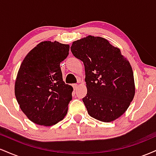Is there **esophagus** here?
<instances>
[{
    "label": "esophagus",
    "instance_id": "esophagus-1",
    "mask_svg": "<svg viewBox=\"0 0 156 156\" xmlns=\"http://www.w3.org/2000/svg\"><path fill=\"white\" fill-rule=\"evenodd\" d=\"M78 84H77V83L73 84V88H74V89H76L77 87H78Z\"/></svg>",
    "mask_w": 156,
    "mask_h": 156
}]
</instances>
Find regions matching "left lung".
Instances as JSON below:
<instances>
[{
    "instance_id": "1",
    "label": "left lung",
    "mask_w": 156,
    "mask_h": 156,
    "mask_svg": "<svg viewBox=\"0 0 156 156\" xmlns=\"http://www.w3.org/2000/svg\"><path fill=\"white\" fill-rule=\"evenodd\" d=\"M71 51L84 64L87 94L83 102L88 114L104 122L120 117L135 95L128 60L106 39L91 35L74 41Z\"/></svg>"
}]
</instances>
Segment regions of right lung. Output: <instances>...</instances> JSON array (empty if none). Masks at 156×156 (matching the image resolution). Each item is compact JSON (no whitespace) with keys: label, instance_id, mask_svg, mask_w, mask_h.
Segmentation results:
<instances>
[{"label":"right lung","instance_id":"add662e5","mask_svg":"<svg viewBox=\"0 0 156 156\" xmlns=\"http://www.w3.org/2000/svg\"><path fill=\"white\" fill-rule=\"evenodd\" d=\"M69 51V44L44 41L26 55L20 67L16 99L22 112L36 124L52 126L67 114L73 88L63 81L60 63Z\"/></svg>","mask_w":156,"mask_h":156}]
</instances>
